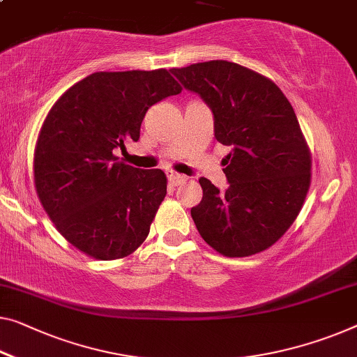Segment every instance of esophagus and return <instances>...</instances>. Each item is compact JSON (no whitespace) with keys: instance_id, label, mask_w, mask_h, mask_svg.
Here are the masks:
<instances>
[{"instance_id":"esophagus-1","label":"esophagus","mask_w":357,"mask_h":357,"mask_svg":"<svg viewBox=\"0 0 357 357\" xmlns=\"http://www.w3.org/2000/svg\"><path fill=\"white\" fill-rule=\"evenodd\" d=\"M167 174H168L169 184H173V185H179V184H183L184 181H188V176H184V174H179L176 172H168Z\"/></svg>"}]
</instances>
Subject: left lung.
Returning <instances> with one entry per match:
<instances>
[{
  "label": "left lung",
  "instance_id": "8db88e82",
  "mask_svg": "<svg viewBox=\"0 0 357 357\" xmlns=\"http://www.w3.org/2000/svg\"><path fill=\"white\" fill-rule=\"evenodd\" d=\"M172 73L208 104L216 141L232 149L225 192L199 179L204 197L190 210L197 231L225 257L264 252L294 225L311 184V152L294 107L274 82L234 62Z\"/></svg>",
  "mask_w": 357,
  "mask_h": 357
}]
</instances>
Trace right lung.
I'll list each match as a JSON object with an SVG mask.
<instances>
[{"instance_id":"right-lung-1","label":"right lung","mask_w":357,"mask_h":357,"mask_svg":"<svg viewBox=\"0 0 357 357\" xmlns=\"http://www.w3.org/2000/svg\"><path fill=\"white\" fill-rule=\"evenodd\" d=\"M168 70L96 72L68 88L43 123L35 189L66 241L96 259H119L146 241L167 195L162 169L119 162L137 141L146 112L181 93Z\"/></svg>"}]
</instances>
